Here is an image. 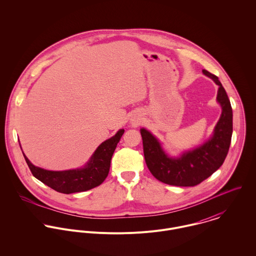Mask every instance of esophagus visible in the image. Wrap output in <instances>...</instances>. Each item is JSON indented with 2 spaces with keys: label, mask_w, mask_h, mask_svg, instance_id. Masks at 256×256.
<instances>
[{
  "label": "esophagus",
  "mask_w": 256,
  "mask_h": 256,
  "mask_svg": "<svg viewBox=\"0 0 256 256\" xmlns=\"http://www.w3.org/2000/svg\"><path fill=\"white\" fill-rule=\"evenodd\" d=\"M135 122H136V123H138V121H135Z\"/></svg>",
  "instance_id": "1"
}]
</instances>
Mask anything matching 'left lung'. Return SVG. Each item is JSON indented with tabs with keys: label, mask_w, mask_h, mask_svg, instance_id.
Instances as JSON below:
<instances>
[{
	"label": "left lung",
	"mask_w": 256,
	"mask_h": 256,
	"mask_svg": "<svg viewBox=\"0 0 256 256\" xmlns=\"http://www.w3.org/2000/svg\"><path fill=\"white\" fill-rule=\"evenodd\" d=\"M218 86L217 102L222 114L213 136L202 146L183 152L180 158H170L158 140L142 128L144 156L150 174L160 182L174 186H195L211 176L222 164L230 145L232 134V110L228 94L217 76L203 70Z\"/></svg>",
	"instance_id": "obj_1"
}]
</instances>
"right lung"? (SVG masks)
<instances>
[{"instance_id": "add662e5", "label": "right lung", "mask_w": 256, "mask_h": 256, "mask_svg": "<svg viewBox=\"0 0 256 256\" xmlns=\"http://www.w3.org/2000/svg\"><path fill=\"white\" fill-rule=\"evenodd\" d=\"M123 133L124 129H120L113 137L102 143L86 164L76 170L63 172L43 170L34 166L22 154L32 174L41 182L65 194L82 192L100 185L108 178L112 154Z\"/></svg>"}]
</instances>
